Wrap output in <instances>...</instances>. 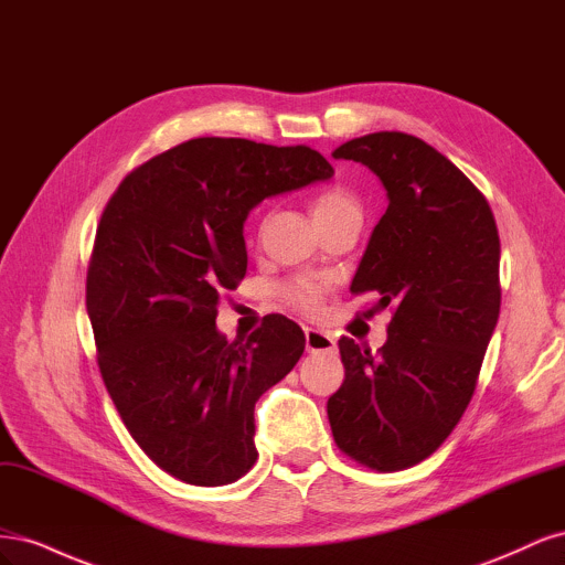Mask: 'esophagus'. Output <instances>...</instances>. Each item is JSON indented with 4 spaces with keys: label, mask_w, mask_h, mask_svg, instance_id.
Instances as JSON below:
<instances>
[{
    "label": "esophagus",
    "mask_w": 565,
    "mask_h": 565,
    "mask_svg": "<svg viewBox=\"0 0 565 565\" xmlns=\"http://www.w3.org/2000/svg\"><path fill=\"white\" fill-rule=\"evenodd\" d=\"M334 349H337V344L328 332H320L316 328H306V351L324 353V351H334Z\"/></svg>",
    "instance_id": "esophagus-1"
}]
</instances>
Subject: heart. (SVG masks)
Returning <instances> with one entry per match:
<instances>
[{
	"instance_id": "b5f03b06",
	"label": "heart",
	"mask_w": 565,
	"mask_h": 565,
	"mask_svg": "<svg viewBox=\"0 0 565 565\" xmlns=\"http://www.w3.org/2000/svg\"><path fill=\"white\" fill-rule=\"evenodd\" d=\"M347 212H361V204H358V200L347 191V188H339V185L328 188V191H322L313 202L316 221L332 218ZM322 295H324L322 285L309 278H297L289 285H285L282 289V297L287 299V303L295 306L297 311H303V313H313L322 301Z\"/></svg>"
}]
</instances>
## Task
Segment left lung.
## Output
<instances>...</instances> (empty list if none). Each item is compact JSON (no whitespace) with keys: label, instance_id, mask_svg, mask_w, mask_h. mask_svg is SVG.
<instances>
[{"label":"left lung","instance_id":"left-lung-1","mask_svg":"<svg viewBox=\"0 0 565 565\" xmlns=\"http://www.w3.org/2000/svg\"><path fill=\"white\" fill-rule=\"evenodd\" d=\"M332 158L365 164L386 188L351 292L393 306V318L377 355L339 339L344 384L328 417L341 452L401 471L440 448L473 396L500 318V235L483 193L417 136L367 134Z\"/></svg>","mask_w":565,"mask_h":565}]
</instances>
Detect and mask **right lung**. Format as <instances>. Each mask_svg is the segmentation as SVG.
Segmentation results:
<instances>
[{"label":"right lung","instance_id":"1","mask_svg":"<svg viewBox=\"0 0 565 565\" xmlns=\"http://www.w3.org/2000/svg\"><path fill=\"white\" fill-rule=\"evenodd\" d=\"M332 174L309 146L204 136L134 169L106 204L87 273L100 377L131 438L183 483L254 467V405L306 344L278 313L247 341L216 330L221 292L247 273L245 218Z\"/></svg>","mask_w":565,"mask_h":565}]
</instances>
